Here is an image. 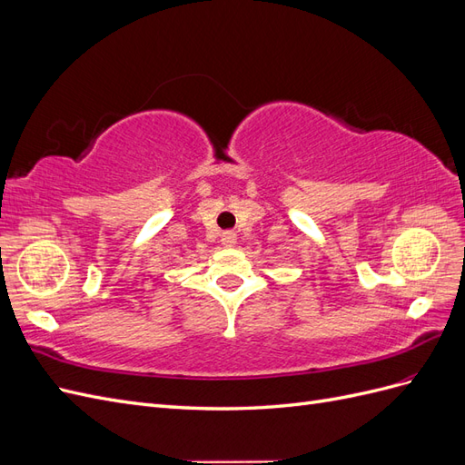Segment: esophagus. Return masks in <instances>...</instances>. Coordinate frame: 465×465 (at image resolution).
<instances>
[{
	"instance_id": "34e87169",
	"label": "esophagus",
	"mask_w": 465,
	"mask_h": 465,
	"mask_svg": "<svg viewBox=\"0 0 465 465\" xmlns=\"http://www.w3.org/2000/svg\"><path fill=\"white\" fill-rule=\"evenodd\" d=\"M221 242H223L224 246H232V244L236 242V234H234L232 231H224V232L221 234Z\"/></svg>"
}]
</instances>
